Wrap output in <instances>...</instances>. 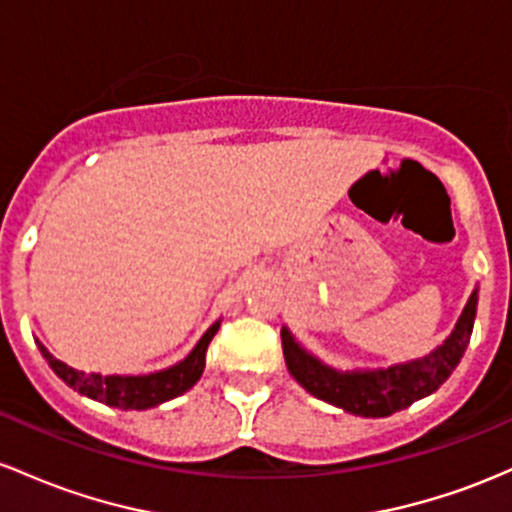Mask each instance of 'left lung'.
<instances>
[{
    "mask_svg": "<svg viewBox=\"0 0 512 512\" xmlns=\"http://www.w3.org/2000/svg\"><path fill=\"white\" fill-rule=\"evenodd\" d=\"M476 302H479V290L472 292L462 317L450 336L442 341V346L421 360L387 367V370L341 372L309 355L283 326L280 338H283L285 365L309 394L326 404L355 413V416H392L396 411L409 409L413 401L433 394L452 375L472 338Z\"/></svg>",
    "mask_w": 512,
    "mask_h": 512,
    "instance_id": "left-lung-1",
    "label": "left lung"
}]
</instances>
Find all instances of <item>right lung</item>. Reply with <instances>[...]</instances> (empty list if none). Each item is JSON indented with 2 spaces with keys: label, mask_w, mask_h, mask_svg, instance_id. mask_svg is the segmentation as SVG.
<instances>
[{
  "label": "right lung",
  "mask_w": 512,
  "mask_h": 512,
  "mask_svg": "<svg viewBox=\"0 0 512 512\" xmlns=\"http://www.w3.org/2000/svg\"><path fill=\"white\" fill-rule=\"evenodd\" d=\"M220 329V321L210 326L205 331V336L200 338L198 346H195L188 358H183L181 363L166 367L162 372H152V375H108L101 377L96 372L86 375L82 370H74V367L65 365L62 360H57L55 355L48 353V348L40 346V353L48 360V365L53 367V372L60 377L62 382L70 384L74 392L89 396V399L101 401L106 406H116V409H152V406L164 404V401L174 399L183 392L193 387L200 380L205 367V350H208L212 336Z\"/></svg>",
  "instance_id": "obj_1"
}]
</instances>
